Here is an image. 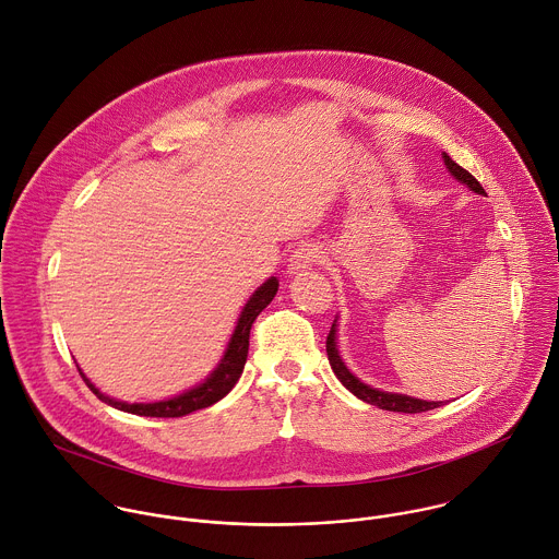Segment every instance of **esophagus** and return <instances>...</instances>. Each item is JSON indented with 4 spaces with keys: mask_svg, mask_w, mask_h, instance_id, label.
Returning a JSON list of instances; mask_svg holds the SVG:
<instances>
[{
    "mask_svg": "<svg viewBox=\"0 0 559 559\" xmlns=\"http://www.w3.org/2000/svg\"><path fill=\"white\" fill-rule=\"evenodd\" d=\"M320 259H322V250L318 246H313V243H305V246L296 248L294 254L289 257L287 274H292V276L302 274V272L311 270Z\"/></svg>",
    "mask_w": 559,
    "mask_h": 559,
    "instance_id": "esophagus-1",
    "label": "esophagus"
}]
</instances>
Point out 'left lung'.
<instances>
[{
  "instance_id": "obj_1",
  "label": "left lung",
  "mask_w": 559,
  "mask_h": 559,
  "mask_svg": "<svg viewBox=\"0 0 559 559\" xmlns=\"http://www.w3.org/2000/svg\"><path fill=\"white\" fill-rule=\"evenodd\" d=\"M442 160L449 169V174L466 185L473 193H479V195H486L484 187L479 185V180L466 171L464 167H460L447 152H442ZM340 316H335L333 320V326H331V333L326 337V355H329V364L335 372V377L340 379V383L350 392L355 394L359 401L368 403V405H374L379 409H385V412H401V414H420V412H429V409H436V407H442L444 401H423V399H414V396H407V394H399V392H383L379 388H372L368 383H364L361 379H357L346 361L342 359V353H340V344H337V326H340Z\"/></svg>"
}]
</instances>
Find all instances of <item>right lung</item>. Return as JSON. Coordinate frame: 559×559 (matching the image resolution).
<instances>
[{"label": "right lung", "mask_w": 559, "mask_h": 559, "mask_svg": "<svg viewBox=\"0 0 559 559\" xmlns=\"http://www.w3.org/2000/svg\"><path fill=\"white\" fill-rule=\"evenodd\" d=\"M278 292V278L276 276H270L263 285H259L252 296L246 300V305L241 307V313L235 322V329L230 333V340L224 348V355L222 359L217 361V366L206 374L204 381H200L198 385L176 394V396H169V399H163V401H154V403H128V401H119V399H112L104 392H99L86 377L84 372L80 370L84 383L91 388V392L106 405L119 409V412H126V414H134V416H145V418H180V416H187L191 412H198V409H206L211 405H215L217 401H222L233 388L235 383L239 381L241 372H243V366H246V357H248V340H250V329H252V322L257 320V316L272 302V298L276 296Z\"/></svg>", "instance_id": "obj_1"}]
</instances>
